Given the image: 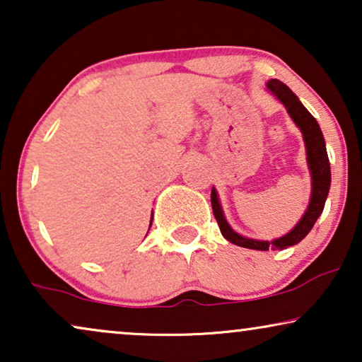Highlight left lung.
<instances>
[{"label": "left lung", "instance_id": "8db88e82", "mask_svg": "<svg viewBox=\"0 0 362 362\" xmlns=\"http://www.w3.org/2000/svg\"><path fill=\"white\" fill-rule=\"evenodd\" d=\"M267 87H269V90L286 107V110H288L290 117L293 118L296 127H298L301 133H303V140L306 146V160H308L311 180H313V182H311V185H313V189H311V199H310L308 209H306L298 224L293 227V230H290L288 234L280 237V239L269 242V240L247 239V237H242L237 234V232L232 230L230 226L227 224L224 212H222V207L219 204V199H217V192L214 187H212L211 191V206H212V212H214L217 224H219L222 235H224L229 242H232V244L245 247V249H254V250H269V249L284 250L286 247L295 245L298 244L300 240H303L306 234L311 230V227L315 226L316 219H318L321 212H323L326 197H328L329 185H331V170H329V160H328V153H326L323 133H321V128L318 125V122L315 120V117L306 110L303 103L298 100V97H296L284 82L276 81V78H272V81H269V83H267Z\"/></svg>", "mask_w": 362, "mask_h": 362}]
</instances>
